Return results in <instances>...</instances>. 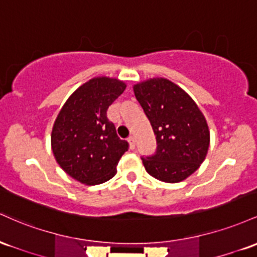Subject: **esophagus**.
<instances>
[{"mask_svg": "<svg viewBox=\"0 0 257 257\" xmlns=\"http://www.w3.org/2000/svg\"><path fill=\"white\" fill-rule=\"evenodd\" d=\"M128 143H130V149H135V147H136V141H135L134 137L128 138Z\"/></svg>", "mask_w": 257, "mask_h": 257, "instance_id": "obj_1", "label": "esophagus"}]
</instances>
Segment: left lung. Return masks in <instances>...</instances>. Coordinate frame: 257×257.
I'll return each mask as SVG.
<instances>
[{"label": "left lung", "mask_w": 257, "mask_h": 257, "mask_svg": "<svg viewBox=\"0 0 257 257\" xmlns=\"http://www.w3.org/2000/svg\"><path fill=\"white\" fill-rule=\"evenodd\" d=\"M157 138V152L142 158L147 172L157 180L177 183L195 172L205 160L210 144L206 119L180 86L154 77L134 86Z\"/></svg>", "instance_id": "1"}]
</instances>
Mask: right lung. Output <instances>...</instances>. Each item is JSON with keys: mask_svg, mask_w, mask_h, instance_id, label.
<instances>
[{"mask_svg": "<svg viewBox=\"0 0 257 257\" xmlns=\"http://www.w3.org/2000/svg\"><path fill=\"white\" fill-rule=\"evenodd\" d=\"M125 88V82L117 79L93 77L80 86L60 109L52 128V152L74 180L94 186L116 174L128 143L117 137L106 110Z\"/></svg>", "mask_w": 257, "mask_h": 257, "instance_id": "right-lung-1", "label": "right lung"}]
</instances>
